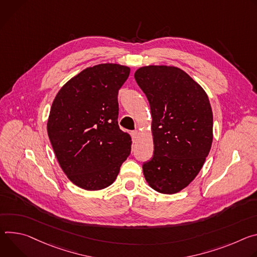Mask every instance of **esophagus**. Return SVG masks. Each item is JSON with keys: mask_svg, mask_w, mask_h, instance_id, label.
I'll return each mask as SVG.
<instances>
[{"mask_svg": "<svg viewBox=\"0 0 257 257\" xmlns=\"http://www.w3.org/2000/svg\"><path fill=\"white\" fill-rule=\"evenodd\" d=\"M131 135H132V138L134 140H136L138 138V136H139V132L138 131H133V132H131Z\"/></svg>", "mask_w": 257, "mask_h": 257, "instance_id": "esophagus-1", "label": "esophagus"}]
</instances>
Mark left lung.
I'll return each mask as SVG.
<instances>
[{"instance_id": "left-lung-1", "label": "left lung", "mask_w": 257, "mask_h": 257, "mask_svg": "<svg viewBox=\"0 0 257 257\" xmlns=\"http://www.w3.org/2000/svg\"><path fill=\"white\" fill-rule=\"evenodd\" d=\"M135 79L152 114L153 157L144 162L149 186L162 194L186 188L200 172L212 144L213 116L205 91L174 66H144Z\"/></svg>"}]
</instances>
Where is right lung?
I'll return each instance as SVG.
<instances>
[{"instance_id": "obj_1", "label": "right lung", "mask_w": 257, "mask_h": 257, "mask_svg": "<svg viewBox=\"0 0 257 257\" xmlns=\"http://www.w3.org/2000/svg\"><path fill=\"white\" fill-rule=\"evenodd\" d=\"M130 71L112 63L85 68L53 101L49 139L62 170L79 188H107L131 154L132 139L117 121L118 91Z\"/></svg>"}]
</instances>
